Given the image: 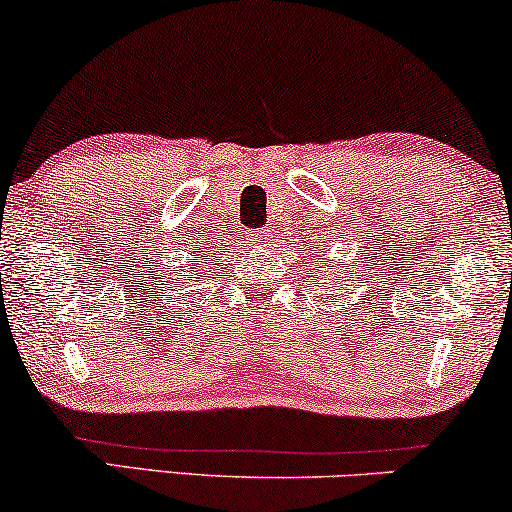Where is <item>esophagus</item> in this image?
I'll return each mask as SVG.
<instances>
[{
    "mask_svg": "<svg viewBox=\"0 0 512 512\" xmlns=\"http://www.w3.org/2000/svg\"><path fill=\"white\" fill-rule=\"evenodd\" d=\"M270 230H254V233H251V237H249V244L251 247H263L265 242L270 240Z\"/></svg>",
    "mask_w": 512,
    "mask_h": 512,
    "instance_id": "1",
    "label": "esophagus"
}]
</instances>
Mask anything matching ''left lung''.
I'll return each instance as SVG.
<instances>
[{
  "label": "left lung",
  "mask_w": 512,
  "mask_h": 512,
  "mask_svg": "<svg viewBox=\"0 0 512 512\" xmlns=\"http://www.w3.org/2000/svg\"><path fill=\"white\" fill-rule=\"evenodd\" d=\"M310 275H312V272H310Z\"/></svg>",
  "instance_id": "obj_1"
}]
</instances>
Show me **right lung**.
I'll list each match as a JSON object with an SVG mask.
<instances>
[{
	"label": "right lung",
	"instance_id": "add662e5",
	"mask_svg": "<svg viewBox=\"0 0 512 512\" xmlns=\"http://www.w3.org/2000/svg\"><path fill=\"white\" fill-rule=\"evenodd\" d=\"M198 265H200V263H198Z\"/></svg>",
	"mask_w": 512,
	"mask_h": 512
}]
</instances>
